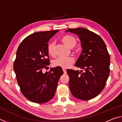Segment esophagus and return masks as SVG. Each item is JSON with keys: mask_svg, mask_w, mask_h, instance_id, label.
<instances>
[{"mask_svg": "<svg viewBox=\"0 0 122 122\" xmlns=\"http://www.w3.org/2000/svg\"><path fill=\"white\" fill-rule=\"evenodd\" d=\"M63 71L64 74H66V73H67V71H66V70L65 69L63 68Z\"/></svg>", "mask_w": 122, "mask_h": 122, "instance_id": "1", "label": "esophagus"}]
</instances>
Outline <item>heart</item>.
I'll use <instances>...</instances> for the list:
<instances>
[{"label": "heart", "mask_w": 122, "mask_h": 122, "mask_svg": "<svg viewBox=\"0 0 122 122\" xmlns=\"http://www.w3.org/2000/svg\"><path fill=\"white\" fill-rule=\"evenodd\" d=\"M61 41L66 46L69 48H73L77 44V40L74 36L66 35L62 37ZM55 43L51 42L49 43L47 47V51L48 54L51 56L54 55ZM74 62V59L71 57H60L56 59L53 62V65L55 67H60L62 68L69 67Z\"/></svg>", "instance_id": "b5f03b06"}]
</instances>
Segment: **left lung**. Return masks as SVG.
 Here are the masks:
<instances>
[{
    "mask_svg": "<svg viewBox=\"0 0 122 122\" xmlns=\"http://www.w3.org/2000/svg\"><path fill=\"white\" fill-rule=\"evenodd\" d=\"M67 32L76 34L81 41L82 51L75 66L84 71L67 70L69 88L75 97L90 100L106 86L110 74V55L104 41L95 33L82 27L68 29Z\"/></svg>",
    "mask_w": 122,
    "mask_h": 122,
    "instance_id": "8db88e82",
    "label": "left lung"
}]
</instances>
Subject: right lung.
Wrapping results in <instances>:
<instances>
[{
    "label": "right lung",
    "instance_id": "add662e5",
    "mask_svg": "<svg viewBox=\"0 0 122 122\" xmlns=\"http://www.w3.org/2000/svg\"><path fill=\"white\" fill-rule=\"evenodd\" d=\"M58 31L31 34L22 41L16 51L13 69L18 84L24 96L33 102L44 103L51 100L63 74L60 67L42 73L43 69H46L50 64L48 42Z\"/></svg>",
    "mask_w": 122,
    "mask_h": 122
}]
</instances>
